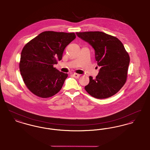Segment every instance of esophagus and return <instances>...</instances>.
<instances>
[{"instance_id":"34e87169","label":"esophagus","mask_w":150,"mask_h":150,"mask_svg":"<svg viewBox=\"0 0 150 150\" xmlns=\"http://www.w3.org/2000/svg\"><path fill=\"white\" fill-rule=\"evenodd\" d=\"M73 76H74V78H79V76H80V75L78 74H76V73H75V74H73Z\"/></svg>"}]
</instances>
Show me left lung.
<instances>
[{
	"label": "left lung",
	"mask_w": 150,
	"mask_h": 150,
	"mask_svg": "<svg viewBox=\"0 0 150 150\" xmlns=\"http://www.w3.org/2000/svg\"><path fill=\"white\" fill-rule=\"evenodd\" d=\"M94 50L100 69L96 78L89 76L86 91L93 97L103 99L119 92L126 82L130 58L122 43L116 37L100 31L76 33Z\"/></svg>",
	"instance_id": "1"
}]
</instances>
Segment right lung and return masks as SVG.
<instances>
[{"label": "right lung", "instance_id": "obj_1", "mask_svg": "<svg viewBox=\"0 0 150 150\" xmlns=\"http://www.w3.org/2000/svg\"><path fill=\"white\" fill-rule=\"evenodd\" d=\"M75 38L74 33L44 31L25 45L20 70L25 85L32 93L48 98L61 89L68 75L53 65L62 59L64 48Z\"/></svg>", "mask_w": 150, "mask_h": 150}]
</instances>
